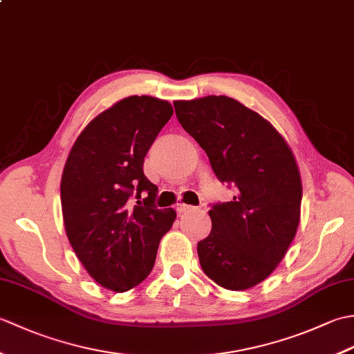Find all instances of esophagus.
I'll return each instance as SVG.
<instances>
[{
    "mask_svg": "<svg viewBox=\"0 0 354 354\" xmlns=\"http://www.w3.org/2000/svg\"><path fill=\"white\" fill-rule=\"evenodd\" d=\"M193 207L192 205H187V204H178L176 205V212H178V214H184V213H187V212H190Z\"/></svg>",
    "mask_w": 354,
    "mask_h": 354,
    "instance_id": "34e87169",
    "label": "esophagus"
}]
</instances>
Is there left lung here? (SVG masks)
Returning a JSON list of instances; mask_svg holds the SVG:
<instances>
[{"instance_id": "1", "label": "left lung", "mask_w": 354, "mask_h": 354, "mask_svg": "<svg viewBox=\"0 0 354 354\" xmlns=\"http://www.w3.org/2000/svg\"><path fill=\"white\" fill-rule=\"evenodd\" d=\"M173 104L216 176L237 187L232 201L208 212L212 232L198 243L201 266L223 289H251L274 272L297 234L303 184L295 155L266 118L231 97Z\"/></svg>"}]
</instances>
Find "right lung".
<instances>
[{
  "label": "right lung",
  "instance_id": "add662e5",
  "mask_svg": "<svg viewBox=\"0 0 354 354\" xmlns=\"http://www.w3.org/2000/svg\"><path fill=\"white\" fill-rule=\"evenodd\" d=\"M173 115L167 100L129 95L86 124L62 171L61 202L70 243L104 289L126 292L150 274L162 236L176 219L153 204L156 185L142 162ZM143 198L133 206L130 198Z\"/></svg>",
  "mask_w": 354,
  "mask_h": 354
}]
</instances>
